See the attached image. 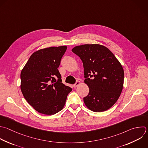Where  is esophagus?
<instances>
[{"label":"esophagus","instance_id":"esophagus-1","mask_svg":"<svg viewBox=\"0 0 148 148\" xmlns=\"http://www.w3.org/2000/svg\"><path fill=\"white\" fill-rule=\"evenodd\" d=\"M79 84H80V82L77 81V82H76L73 84V87H76Z\"/></svg>","mask_w":148,"mask_h":148}]
</instances>
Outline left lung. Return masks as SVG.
<instances>
[{
	"instance_id": "obj_1",
	"label": "left lung",
	"mask_w": 148,
	"mask_h": 148,
	"mask_svg": "<svg viewBox=\"0 0 148 148\" xmlns=\"http://www.w3.org/2000/svg\"><path fill=\"white\" fill-rule=\"evenodd\" d=\"M72 51L83 62L84 83L89 87L88 94L83 98L86 106L95 112L109 109L122 91L124 71L121 64L107 47L100 45L77 46Z\"/></svg>"
}]
</instances>
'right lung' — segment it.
I'll use <instances>...</instances> for the list:
<instances>
[{
	"instance_id": "1",
	"label": "right lung",
	"mask_w": 148,
	"mask_h": 148,
	"mask_svg": "<svg viewBox=\"0 0 148 148\" xmlns=\"http://www.w3.org/2000/svg\"><path fill=\"white\" fill-rule=\"evenodd\" d=\"M65 46L34 53L21 72V90L27 101L38 112L54 114L61 110L72 88L62 83L58 68Z\"/></svg>"
}]
</instances>
